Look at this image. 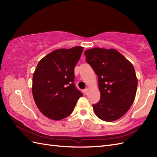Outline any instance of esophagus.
Listing matches in <instances>:
<instances>
[{"label": "esophagus", "instance_id": "esophagus-1", "mask_svg": "<svg viewBox=\"0 0 157 157\" xmlns=\"http://www.w3.org/2000/svg\"><path fill=\"white\" fill-rule=\"evenodd\" d=\"M88 92H89V89L88 88H86V89H85L84 90V93L86 95H87L88 94Z\"/></svg>", "mask_w": 157, "mask_h": 157}]
</instances>
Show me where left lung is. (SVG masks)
<instances>
[{
	"instance_id": "left-lung-1",
	"label": "left lung",
	"mask_w": 157,
	"mask_h": 157,
	"mask_svg": "<svg viewBox=\"0 0 157 157\" xmlns=\"http://www.w3.org/2000/svg\"><path fill=\"white\" fill-rule=\"evenodd\" d=\"M84 54L98 76L101 99L93 105L96 115L109 122L121 118L132 105L137 91L134 66L114 48L87 49Z\"/></svg>"
}]
</instances>
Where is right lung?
<instances>
[{
  "label": "right lung",
  "mask_w": 157,
  "mask_h": 157,
  "mask_svg": "<svg viewBox=\"0 0 157 157\" xmlns=\"http://www.w3.org/2000/svg\"><path fill=\"white\" fill-rule=\"evenodd\" d=\"M84 47L59 48L38 63L33 73L32 91L36 106L43 115L58 121L73 112L82 94L74 85V68Z\"/></svg>",
  "instance_id": "obj_1"
}]
</instances>
